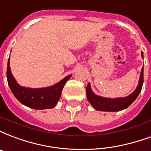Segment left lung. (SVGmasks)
I'll use <instances>...</instances> for the list:
<instances>
[{"label":"left lung","mask_w":151,"mask_h":151,"mask_svg":"<svg viewBox=\"0 0 151 151\" xmlns=\"http://www.w3.org/2000/svg\"><path fill=\"white\" fill-rule=\"evenodd\" d=\"M142 56L143 57V52H142ZM143 83V68H142L139 83L136 90L131 95L127 96L125 98L119 99H108L96 96L91 89L90 84L88 83L86 88L87 97L88 101L92 105V106L97 111H119L125 109L130 106L136 99L141 91Z\"/></svg>","instance_id":"1"}]
</instances>
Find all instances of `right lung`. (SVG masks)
Wrapping results in <instances>:
<instances>
[{
  "label": "right lung",
  "instance_id": "right-lung-1",
  "mask_svg": "<svg viewBox=\"0 0 151 151\" xmlns=\"http://www.w3.org/2000/svg\"><path fill=\"white\" fill-rule=\"evenodd\" d=\"M71 75H69L58 83L50 88L32 89L20 87L12 76L10 70L9 59L7 66V80L10 89L18 100L24 105L33 109L43 110L52 108L56 105L60 98L61 92L64 84L70 79Z\"/></svg>",
  "mask_w": 151,
  "mask_h": 151
}]
</instances>
